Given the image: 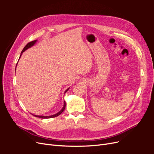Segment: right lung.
I'll list each match as a JSON object with an SVG mask.
<instances>
[{
	"mask_svg": "<svg viewBox=\"0 0 154 154\" xmlns=\"http://www.w3.org/2000/svg\"><path fill=\"white\" fill-rule=\"evenodd\" d=\"M37 42V40H33V41H32V42H29L25 47H24V48H23V50H22V52H21V54L25 51H26L27 49H28L29 48H30V47H31L32 46H33L35 44V42ZM20 56H21V55H20ZM69 89V88H68L65 91V93L66 92H67V91H68V90ZM65 109H66V102L64 101V104H63V108L61 109V110L60 111H59L58 113H57V114H54V115H52V116H36V115H33V116H34L35 117H39V118H42V119H50V118H53V117H57V116H59L60 114H62V113L63 112V110H65Z\"/></svg>",
	"mask_w": 154,
	"mask_h": 154,
	"instance_id": "obj_1",
	"label": "right lung"
}]
</instances>
